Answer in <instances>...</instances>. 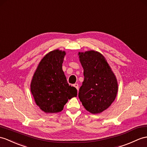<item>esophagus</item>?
Wrapping results in <instances>:
<instances>
[{"label":"esophagus","mask_w":147,"mask_h":147,"mask_svg":"<svg viewBox=\"0 0 147 147\" xmlns=\"http://www.w3.org/2000/svg\"><path fill=\"white\" fill-rule=\"evenodd\" d=\"M73 86L75 87L77 89V90L78 91V88H79V85H78V84H73Z\"/></svg>","instance_id":"34e87169"}]
</instances>
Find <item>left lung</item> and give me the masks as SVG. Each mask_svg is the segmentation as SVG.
Masks as SVG:
<instances>
[{
    "label": "left lung",
    "mask_w": 147,
    "mask_h": 147,
    "mask_svg": "<svg viewBox=\"0 0 147 147\" xmlns=\"http://www.w3.org/2000/svg\"><path fill=\"white\" fill-rule=\"evenodd\" d=\"M78 56L84 76L78 96L87 111L100 113L115 100L117 80L105 57L98 51L80 52Z\"/></svg>",
    "instance_id": "obj_1"
}]
</instances>
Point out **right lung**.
I'll list each match as a JSON object with an SVG mask.
<instances>
[{
	"label": "right lung",
	"mask_w": 147,
	"mask_h": 147,
	"mask_svg": "<svg viewBox=\"0 0 147 147\" xmlns=\"http://www.w3.org/2000/svg\"><path fill=\"white\" fill-rule=\"evenodd\" d=\"M65 51H51L40 61L33 75L30 91L36 105L46 113L63 110L68 100L77 96V90L67 83L62 65Z\"/></svg>",
	"instance_id": "1"
}]
</instances>
